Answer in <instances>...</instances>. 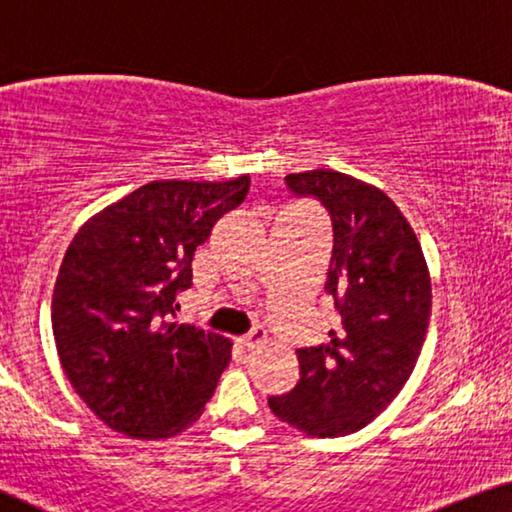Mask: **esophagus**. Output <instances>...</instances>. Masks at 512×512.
<instances>
[{"label": "esophagus", "instance_id": "obj_1", "mask_svg": "<svg viewBox=\"0 0 512 512\" xmlns=\"http://www.w3.org/2000/svg\"><path fill=\"white\" fill-rule=\"evenodd\" d=\"M264 338H266V333H264L262 329H253L250 333L241 335V338L236 340V342H239V345H241L243 349H253V347H257L259 342H262Z\"/></svg>", "mask_w": 512, "mask_h": 512}]
</instances>
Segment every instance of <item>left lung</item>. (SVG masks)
<instances>
[{
    "mask_svg": "<svg viewBox=\"0 0 512 512\" xmlns=\"http://www.w3.org/2000/svg\"><path fill=\"white\" fill-rule=\"evenodd\" d=\"M285 186L331 218L324 289L338 324L329 345L296 349L301 377L269 407L310 437H345L379 416L414 372L432 310L430 273L407 218L379 188L333 170L287 174Z\"/></svg>",
    "mask_w": 512,
    "mask_h": 512,
    "instance_id": "left-lung-1",
    "label": "left lung"
}]
</instances>
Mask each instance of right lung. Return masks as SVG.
Wrapping results in <instances>:
<instances>
[{
  "label": "right lung",
  "instance_id": "1",
  "mask_svg": "<svg viewBox=\"0 0 512 512\" xmlns=\"http://www.w3.org/2000/svg\"><path fill=\"white\" fill-rule=\"evenodd\" d=\"M250 177L151 181L75 234L52 294L61 368L82 402L133 439H167L202 416L230 340L174 322L193 255L246 200Z\"/></svg>",
  "mask_w": 512,
  "mask_h": 512
}]
</instances>
